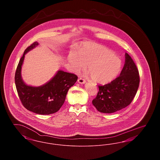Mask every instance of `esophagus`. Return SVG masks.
I'll return each mask as SVG.
<instances>
[{"instance_id":"1","label":"esophagus","mask_w":160,"mask_h":160,"mask_svg":"<svg viewBox=\"0 0 160 160\" xmlns=\"http://www.w3.org/2000/svg\"><path fill=\"white\" fill-rule=\"evenodd\" d=\"M78 83H79L80 84H84L86 83V81L82 78H78Z\"/></svg>"}]
</instances>
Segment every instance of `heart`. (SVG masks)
I'll return each instance as SVG.
<instances>
[{"label": "heart", "mask_w": 160, "mask_h": 160, "mask_svg": "<svg viewBox=\"0 0 160 160\" xmlns=\"http://www.w3.org/2000/svg\"><path fill=\"white\" fill-rule=\"evenodd\" d=\"M69 63L75 72H79L86 66V71L92 80L101 84L110 82L121 71L122 61L104 46L86 42L80 47L77 53L71 52Z\"/></svg>", "instance_id": "heart-1"}]
</instances>
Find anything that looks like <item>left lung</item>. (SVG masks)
<instances>
[{"mask_svg": "<svg viewBox=\"0 0 160 160\" xmlns=\"http://www.w3.org/2000/svg\"><path fill=\"white\" fill-rule=\"evenodd\" d=\"M120 76L110 83L98 85L99 91L92 104L97 110L112 113L128 106L134 98L139 86L138 71L134 61L125 53Z\"/></svg>", "mask_w": 160, "mask_h": 160, "instance_id": "obj_1", "label": "left lung"}]
</instances>
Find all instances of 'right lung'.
<instances>
[{
	"mask_svg": "<svg viewBox=\"0 0 160 160\" xmlns=\"http://www.w3.org/2000/svg\"><path fill=\"white\" fill-rule=\"evenodd\" d=\"M38 45V42H35L25 50L16 69L15 86L21 102L26 109L37 114H52L62 106L69 89L76 82L78 77L59 69L48 82L41 86H33L26 83L22 76L24 57Z\"/></svg>",
	"mask_w": 160,
	"mask_h": 160,
	"instance_id": "obj_1",
	"label": "right lung"
}]
</instances>
